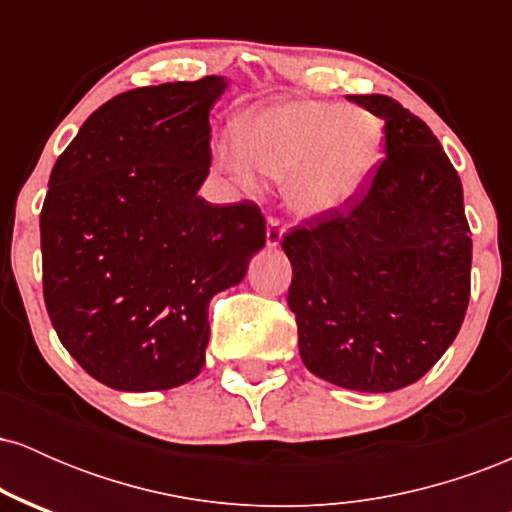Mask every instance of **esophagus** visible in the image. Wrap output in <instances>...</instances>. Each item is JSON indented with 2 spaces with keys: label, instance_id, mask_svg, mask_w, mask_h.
I'll use <instances>...</instances> for the list:
<instances>
[{
  "label": "esophagus",
  "instance_id": "34e87169",
  "mask_svg": "<svg viewBox=\"0 0 512 512\" xmlns=\"http://www.w3.org/2000/svg\"><path fill=\"white\" fill-rule=\"evenodd\" d=\"M284 240V226L276 219L267 221V248H279Z\"/></svg>",
  "mask_w": 512,
  "mask_h": 512
}]
</instances>
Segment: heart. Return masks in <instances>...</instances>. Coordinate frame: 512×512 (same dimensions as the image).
Wrapping results in <instances>:
<instances>
[{"label": "heart", "instance_id": "obj_1", "mask_svg": "<svg viewBox=\"0 0 512 512\" xmlns=\"http://www.w3.org/2000/svg\"><path fill=\"white\" fill-rule=\"evenodd\" d=\"M383 125L356 105L279 101L252 110L240 132L223 134L216 161L240 185L255 168L284 180L286 204L305 219L334 216L356 202L383 161Z\"/></svg>", "mask_w": 512, "mask_h": 512}]
</instances>
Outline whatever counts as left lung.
I'll return each mask as SVG.
<instances>
[{
  "label": "left lung",
  "instance_id": "1",
  "mask_svg": "<svg viewBox=\"0 0 512 512\" xmlns=\"http://www.w3.org/2000/svg\"><path fill=\"white\" fill-rule=\"evenodd\" d=\"M385 122V158L351 207L281 240L305 368L356 392L426 375L460 332L472 238L436 134L390 96H346Z\"/></svg>",
  "mask_w": 512,
  "mask_h": 512
}]
</instances>
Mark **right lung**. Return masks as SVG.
<instances>
[{"label":"right lung","mask_w":512,"mask_h":512,"mask_svg":"<svg viewBox=\"0 0 512 512\" xmlns=\"http://www.w3.org/2000/svg\"><path fill=\"white\" fill-rule=\"evenodd\" d=\"M226 76L120 93L57 158L40 214L43 293L64 349L98 383L170 390L197 378L209 301L264 248L252 202L197 195Z\"/></svg>","instance_id":"obj_1"}]
</instances>
